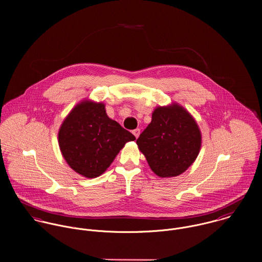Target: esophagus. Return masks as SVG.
Wrapping results in <instances>:
<instances>
[{
    "label": "esophagus",
    "mask_w": 262,
    "mask_h": 262,
    "mask_svg": "<svg viewBox=\"0 0 262 262\" xmlns=\"http://www.w3.org/2000/svg\"><path fill=\"white\" fill-rule=\"evenodd\" d=\"M140 133H141V129H140V128H136V129H134V130H133V134H134V136H135L137 139L139 138Z\"/></svg>",
    "instance_id": "esophagus-1"
}]
</instances>
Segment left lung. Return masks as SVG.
<instances>
[{
    "label": "left lung",
    "mask_w": 262,
    "mask_h": 262,
    "mask_svg": "<svg viewBox=\"0 0 262 262\" xmlns=\"http://www.w3.org/2000/svg\"><path fill=\"white\" fill-rule=\"evenodd\" d=\"M152 171L160 177L178 176L195 161L202 146L199 125L182 106H159L137 140Z\"/></svg>",
    "instance_id": "1"
}]
</instances>
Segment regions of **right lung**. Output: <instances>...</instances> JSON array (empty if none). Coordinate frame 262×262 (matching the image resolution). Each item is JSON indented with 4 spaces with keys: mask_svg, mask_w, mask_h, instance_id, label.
I'll list each match as a JSON object with an SVG mask.
<instances>
[{
    "mask_svg": "<svg viewBox=\"0 0 262 262\" xmlns=\"http://www.w3.org/2000/svg\"><path fill=\"white\" fill-rule=\"evenodd\" d=\"M135 140L132 133L107 116L103 103L89 100L76 105L58 130L62 157L87 178L103 174L125 143Z\"/></svg>",
    "mask_w": 262,
    "mask_h": 262,
    "instance_id": "right-lung-1",
    "label": "right lung"
}]
</instances>
